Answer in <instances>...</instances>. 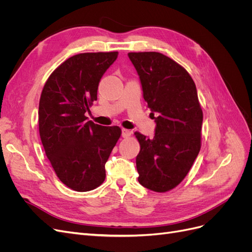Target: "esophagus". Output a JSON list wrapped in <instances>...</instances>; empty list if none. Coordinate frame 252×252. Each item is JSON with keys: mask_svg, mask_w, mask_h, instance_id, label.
<instances>
[{"mask_svg": "<svg viewBox=\"0 0 252 252\" xmlns=\"http://www.w3.org/2000/svg\"><path fill=\"white\" fill-rule=\"evenodd\" d=\"M130 135H131L130 130H128V129H125V128L122 129V136H123V138H129Z\"/></svg>", "mask_w": 252, "mask_h": 252, "instance_id": "34e87169", "label": "esophagus"}]
</instances>
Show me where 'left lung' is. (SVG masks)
Returning a JSON list of instances; mask_svg holds the SVG:
<instances>
[{
	"label": "left lung",
	"instance_id": "obj_1",
	"mask_svg": "<svg viewBox=\"0 0 252 252\" xmlns=\"http://www.w3.org/2000/svg\"><path fill=\"white\" fill-rule=\"evenodd\" d=\"M128 57L157 123L154 139L134 132L141 146L138 180L152 191H169L185 179L201 149L203 111L195 84L184 67L162 53L129 52Z\"/></svg>",
	"mask_w": 252,
	"mask_h": 252
}]
</instances>
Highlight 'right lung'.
I'll use <instances>...</instances> for the list:
<instances>
[{
  "label": "right lung",
  "instance_id": "1",
  "mask_svg": "<svg viewBox=\"0 0 252 252\" xmlns=\"http://www.w3.org/2000/svg\"><path fill=\"white\" fill-rule=\"evenodd\" d=\"M118 55H75L53 70L42 90L39 131L45 154L60 181L75 191H90L105 181V164L122 134L119 126L97 125L85 116Z\"/></svg>",
  "mask_w": 252,
  "mask_h": 252
}]
</instances>
